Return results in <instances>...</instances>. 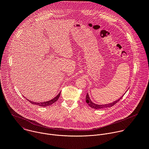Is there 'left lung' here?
<instances>
[{"label": "left lung", "instance_id": "obj_1", "mask_svg": "<svg viewBox=\"0 0 149 149\" xmlns=\"http://www.w3.org/2000/svg\"><path fill=\"white\" fill-rule=\"evenodd\" d=\"M125 94V93H124ZM123 95L118 100H117V101H114L113 102H111L110 104H104V105H98V104H96L95 103H93L91 100H90V97H89V95L88 94V93L87 94V95H86V102L88 104V105L90 106V107H91V108L94 109H104V108H107V107H112V106H113L114 105H115L116 103H117L121 99V98L123 97Z\"/></svg>", "mask_w": 149, "mask_h": 149}]
</instances>
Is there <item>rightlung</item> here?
Instances as JSON below:
<instances>
[{
    "instance_id": "obj_1",
    "label": "right lung",
    "mask_w": 149,
    "mask_h": 149,
    "mask_svg": "<svg viewBox=\"0 0 149 149\" xmlns=\"http://www.w3.org/2000/svg\"><path fill=\"white\" fill-rule=\"evenodd\" d=\"M60 94H61V92L55 97V98H54L53 99H52L51 100H49V101H46V102H32V101H29V100H28V101H29L31 104H35V105H39V106H41V107H47V106H49V105H52L53 103H54L55 102H56L58 100V98H59V96H60Z\"/></svg>"
}]
</instances>
